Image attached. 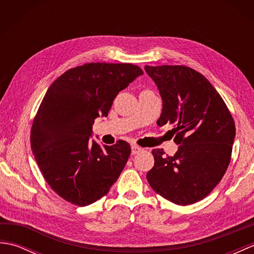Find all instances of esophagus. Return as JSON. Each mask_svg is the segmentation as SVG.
<instances>
[{
  "mask_svg": "<svg viewBox=\"0 0 254 254\" xmlns=\"http://www.w3.org/2000/svg\"><path fill=\"white\" fill-rule=\"evenodd\" d=\"M131 148H132V155H135V154L139 153L142 150V148L139 147V146H137V145H132Z\"/></svg>",
  "mask_w": 254,
  "mask_h": 254,
  "instance_id": "esophagus-1",
  "label": "esophagus"
}]
</instances>
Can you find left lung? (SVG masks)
I'll use <instances>...</instances> for the list:
<instances>
[{
    "label": "left lung",
    "instance_id": "obj_1",
    "mask_svg": "<svg viewBox=\"0 0 254 254\" xmlns=\"http://www.w3.org/2000/svg\"><path fill=\"white\" fill-rule=\"evenodd\" d=\"M163 101L159 127L174 124L172 157L154 149L146 175L153 190L178 205L201 201L228 168L236 136L234 119L217 90L201 73L182 65L144 67Z\"/></svg>",
    "mask_w": 254,
    "mask_h": 254
}]
</instances>
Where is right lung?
<instances>
[{"instance_id": "add662e5", "label": "right lung", "mask_w": 254, "mask_h": 254, "mask_svg": "<svg viewBox=\"0 0 254 254\" xmlns=\"http://www.w3.org/2000/svg\"><path fill=\"white\" fill-rule=\"evenodd\" d=\"M143 74L128 63H87L63 73L48 88L32 123L31 150L48 185L65 201L93 204L120 177L131 146L90 139L93 124Z\"/></svg>"}]
</instances>
